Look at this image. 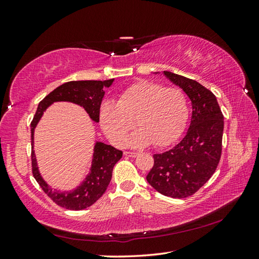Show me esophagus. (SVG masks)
<instances>
[{
    "mask_svg": "<svg viewBox=\"0 0 259 259\" xmlns=\"http://www.w3.org/2000/svg\"><path fill=\"white\" fill-rule=\"evenodd\" d=\"M123 155H124L125 157L135 158L137 155H138V153H137V152H133V151H124V152H123Z\"/></svg>",
    "mask_w": 259,
    "mask_h": 259,
    "instance_id": "34e87169",
    "label": "esophagus"
}]
</instances>
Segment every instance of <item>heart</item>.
Segmentation results:
<instances>
[{
	"label": "heart",
	"mask_w": 259,
	"mask_h": 259,
	"mask_svg": "<svg viewBox=\"0 0 259 259\" xmlns=\"http://www.w3.org/2000/svg\"><path fill=\"white\" fill-rule=\"evenodd\" d=\"M188 115V98L180 88L140 80L121 91L117 103L103 102L99 120L112 141L123 142L136 121L139 129L126 144L141 148L153 142L157 147H166L183 134Z\"/></svg>",
	"instance_id": "b5f03b06"
}]
</instances>
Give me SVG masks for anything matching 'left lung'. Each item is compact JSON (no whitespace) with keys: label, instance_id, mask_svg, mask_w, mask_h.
<instances>
[{"label":"left lung","instance_id":"obj_1","mask_svg":"<svg viewBox=\"0 0 259 259\" xmlns=\"http://www.w3.org/2000/svg\"><path fill=\"white\" fill-rule=\"evenodd\" d=\"M163 74L189 97L191 120L178 145L153 155L155 163L147 181L161 195L186 198L199 190L216 171L222 156L224 115L210 90L186 76L169 71Z\"/></svg>","mask_w":259,"mask_h":259}]
</instances>
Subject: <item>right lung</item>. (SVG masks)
Masks as SVG:
<instances>
[{
  "label": "right lung",
  "instance_id": "obj_1",
  "mask_svg": "<svg viewBox=\"0 0 259 259\" xmlns=\"http://www.w3.org/2000/svg\"><path fill=\"white\" fill-rule=\"evenodd\" d=\"M114 79L104 81H70L58 87L38 103L36 112L31 122V159L32 172L42 190L59 205L70 210H82L93 205L104 191L107 190L112 177V169L121 157L122 151L115 149L112 146L97 141L93 148V157L90 172L85 179L71 191H60L52 189L38 171L35 153H34V130L38 121L46 110L53 102H72L83 108L92 121L99 122V111L104 96L103 89L112 84Z\"/></svg>",
  "mask_w": 259,
  "mask_h": 259
}]
</instances>
